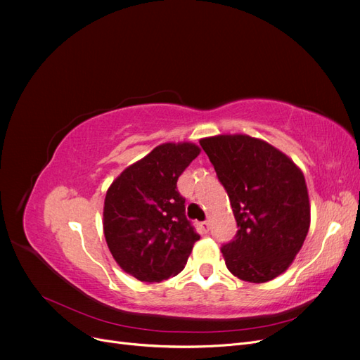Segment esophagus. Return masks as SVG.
<instances>
[{
    "mask_svg": "<svg viewBox=\"0 0 360 360\" xmlns=\"http://www.w3.org/2000/svg\"><path fill=\"white\" fill-rule=\"evenodd\" d=\"M209 228H210V225H209V222H207V221H204V222H200V224H198V230H200V233H201V234L209 233Z\"/></svg>",
    "mask_w": 360,
    "mask_h": 360,
    "instance_id": "1",
    "label": "esophagus"
}]
</instances>
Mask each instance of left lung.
Here are the masks:
<instances>
[{"instance_id": "1", "label": "left lung", "mask_w": 360, "mask_h": 360, "mask_svg": "<svg viewBox=\"0 0 360 360\" xmlns=\"http://www.w3.org/2000/svg\"><path fill=\"white\" fill-rule=\"evenodd\" d=\"M230 198L238 226L221 248L225 264L242 281L263 284L291 266L311 224L302 169L285 153L249 135L200 139Z\"/></svg>"}]
</instances>
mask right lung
I'll list each match as a JSON object with an SVG mask.
<instances>
[{"mask_svg":"<svg viewBox=\"0 0 360 360\" xmlns=\"http://www.w3.org/2000/svg\"><path fill=\"white\" fill-rule=\"evenodd\" d=\"M201 148L165 143L129 165L106 191L103 234L117 264L143 282L184 269L200 236L184 214L177 180Z\"/></svg>","mask_w":360,"mask_h":360,"instance_id":"1","label":"right lung"}]
</instances>
